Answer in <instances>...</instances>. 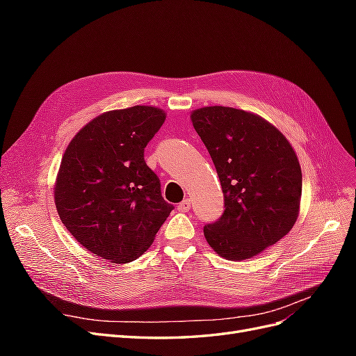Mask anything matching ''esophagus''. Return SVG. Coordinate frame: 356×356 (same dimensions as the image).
Returning a JSON list of instances; mask_svg holds the SVG:
<instances>
[{
	"instance_id": "obj_1",
	"label": "esophagus",
	"mask_w": 356,
	"mask_h": 356,
	"mask_svg": "<svg viewBox=\"0 0 356 356\" xmlns=\"http://www.w3.org/2000/svg\"><path fill=\"white\" fill-rule=\"evenodd\" d=\"M190 208H191V200H190V199L182 200V202L178 204V211H181V212H188Z\"/></svg>"
}]
</instances>
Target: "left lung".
I'll use <instances>...</instances> for the list:
<instances>
[{"label": "left lung", "mask_w": 356, "mask_h": 356, "mask_svg": "<svg viewBox=\"0 0 356 356\" xmlns=\"http://www.w3.org/2000/svg\"><path fill=\"white\" fill-rule=\"evenodd\" d=\"M191 122L217 169L224 195L221 217L203 227L213 251L246 260L293 229L301 197V168L275 126L230 106H204Z\"/></svg>", "instance_id": "1"}]
</instances>
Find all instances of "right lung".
Segmentation results:
<instances>
[{"instance_id":"right-lung-1","label":"right lung","mask_w":356,"mask_h":356,"mask_svg":"<svg viewBox=\"0 0 356 356\" xmlns=\"http://www.w3.org/2000/svg\"><path fill=\"white\" fill-rule=\"evenodd\" d=\"M165 118L144 105L105 113L74 136L62 157L55 187L59 217L84 248L110 263L141 257L174 209L144 160Z\"/></svg>"}]
</instances>
